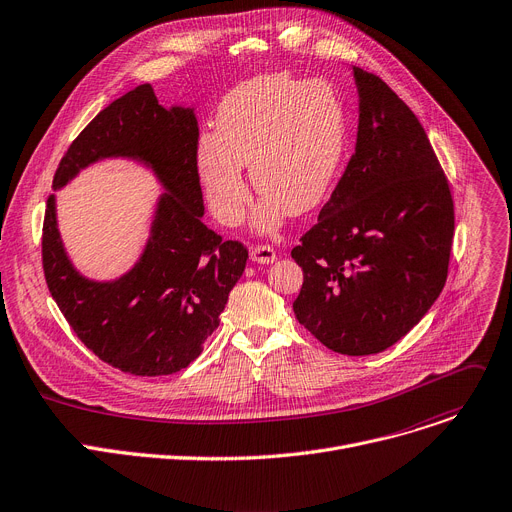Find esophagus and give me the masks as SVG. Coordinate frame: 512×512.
<instances>
[{"mask_svg": "<svg viewBox=\"0 0 512 512\" xmlns=\"http://www.w3.org/2000/svg\"><path fill=\"white\" fill-rule=\"evenodd\" d=\"M278 257H276V251L267 247V245H255L251 247V261L253 263H263V265H269L274 263Z\"/></svg>", "mask_w": 512, "mask_h": 512, "instance_id": "esophagus-1", "label": "esophagus"}]
</instances>
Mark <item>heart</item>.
<instances>
[{
	"mask_svg": "<svg viewBox=\"0 0 512 512\" xmlns=\"http://www.w3.org/2000/svg\"><path fill=\"white\" fill-rule=\"evenodd\" d=\"M214 125L216 133H199L195 170L222 224L245 216L243 166L263 193L251 220L259 232L278 230L288 214L313 212L327 197L344 156L346 117L325 82L257 76L222 98Z\"/></svg>",
	"mask_w": 512,
	"mask_h": 512,
	"instance_id": "1",
	"label": "heart"
}]
</instances>
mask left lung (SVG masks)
<instances>
[{"instance_id":"left-lung-1","label":"left lung","mask_w":512,"mask_h":512,"mask_svg":"<svg viewBox=\"0 0 512 512\" xmlns=\"http://www.w3.org/2000/svg\"><path fill=\"white\" fill-rule=\"evenodd\" d=\"M356 148L302 245L292 309L323 346L379 354L416 327L445 288L455 232L449 183L412 109L352 67Z\"/></svg>"}]
</instances>
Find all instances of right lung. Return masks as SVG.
Returning <instances> with one entry per match:
<instances>
[{
  "instance_id": "1",
  "label": "right lung",
  "mask_w": 512,
  "mask_h": 512,
  "mask_svg": "<svg viewBox=\"0 0 512 512\" xmlns=\"http://www.w3.org/2000/svg\"><path fill=\"white\" fill-rule=\"evenodd\" d=\"M197 138L193 107H162L152 86L142 84L100 111L61 158L53 191L111 158L146 166L164 189L140 259L115 280L80 274L59 232L57 195L47 199L43 269L49 292L88 350L135 377L187 368L220 325L247 265L241 243L222 241L201 220L206 208L195 170Z\"/></svg>"
}]
</instances>
